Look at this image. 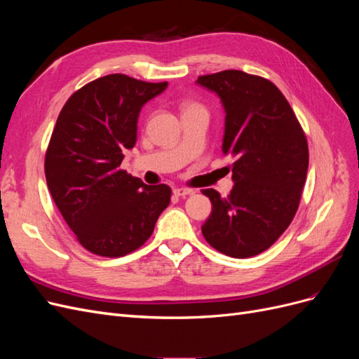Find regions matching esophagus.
I'll return each mask as SVG.
<instances>
[{
	"instance_id": "esophagus-1",
	"label": "esophagus",
	"mask_w": 359,
	"mask_h": 359,
	"mask_svg": "<svg viewBox=\"0 0 359 359\" xmlns=\"http://www.w3.org/2000/svg\"><path fill=\"white\" fill-rule=\"evenodd\" d=\"M173 193H175V196H178V198H186V196H189V194H193L194 190L186 189V187H177V189H173Z\"/></svg>"
}]
</instances>
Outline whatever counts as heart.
<instances>
[{
  "instance_id": "1",
  "label": "heart",
  "mask_w": 359,
  "mask_h": 359,
  "mask_svg": "<svg viewBox=\"0 0 359 359\" xmlns=\"http://www.w3.org/2000/svg\"><path fill=\"white\" fill-rule=\"evenodd\" d=\"M198 104H193V103H189V104H186L184 106V109H189V107H196Z\"/></svg>"
}]
</instances>
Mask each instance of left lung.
<instances>
[{"label": "left lung", "mask_w": 359, "mask_h": 359, "mask_svg": "<svg viewBox=\"0 0 359 359\" xmlns=\"http://www.w3.org/2000/svg\"><path fill=\"white\" fill-rule=\"evenodd\" d=\"M198 83L220 97L223 153L235 158L229 196L202 190L212 203L202 233L217 252L252 257L273 245L298 211L309 169L307 137L286 97L262 76L223 70L199 76Z\"/></svg>", "instance_id": "left-lung-1"}]
</instances>
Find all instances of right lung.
<instances>
[{
    "label": "right lung",
    "instance_id": "1",
    "mask_svg": "<svg viewBox=\"0 0 359 359\" xmlns=\"http://www.w3.org/2000/svg\"><path fill=\"white\" fill-rule=\"evenodd\" d=\"M166 86L107 74L74 91L58 115L45 157L48 189L76 240L94 255L135 252L170 202L166 184L147 186L121 169L123 151L136 145L140 109Z\"/></svg>",
    "mask_w": 359,
    "mask_h": 359
}]
</instances>
